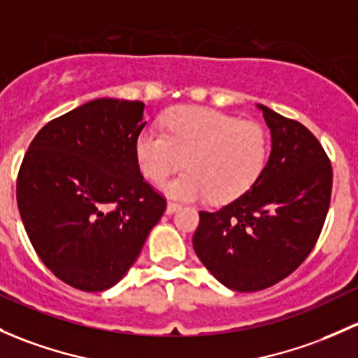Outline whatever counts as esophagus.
Returning a JSON list of instances; mask_svg holds the SVG:
<instances>
[{"label":"esophagus","mask_w":358,"mask_h":358,"mask_svg":"<svg viewBox=\"0 0 358 358\" xmlns=\"http://www.w3.org/2000/svg\"><path fill=\"white\" fill-rule=\"evenodd\" d=\"M180 208H182V206L176 204V202H171V201H169V202H168V206H166V213H168V214H173V213H176V210H178Z\"/></svg>","instance_id":"34e87169"}]
</instances>
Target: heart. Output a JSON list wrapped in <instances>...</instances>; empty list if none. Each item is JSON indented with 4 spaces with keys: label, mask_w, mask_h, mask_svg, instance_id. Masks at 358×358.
<instances>
[{
    "label": "heart",
    "mask_w": 358,
    "mask_h": 358,
    "mask_svg": "<svg viewBox=\"0 0 358 358\" xmlns=\"http://www.w3.org/2000/svg\"><path fill=\"white\" fill-rule=\"evenodd\" d=\"M135 152L141 171L152 182L164 180L185 161L189 171L164 183L173 197H210L224 204L245 194L264 171L269 137L261 123L240 122L209 108L182 106L166 116L164 131L142 130Z\"/></svg>",
    "instance_id": "obj_1"
}]
</instances>
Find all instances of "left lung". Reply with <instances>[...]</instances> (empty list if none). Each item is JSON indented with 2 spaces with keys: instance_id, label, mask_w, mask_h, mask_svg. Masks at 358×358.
I'll return each mask as SVG.
<instances>
[{
  "instance_id": "1",
  "label": "left lung",
  "mask_w": 358,
  "mask_h": 358,
  "mask_svg": "<svg viewBox=\"0 0 358 358\" xmlns=\"http://www.w3.org/2000/svg\"><path fill=\"white\" fill-rule=\"evenodd\" d=\"M273 149L257 182L224 208L201 210L194 250L236 292L280 283L308 257L328 216L333 168L307 127L259 104Z\"/></svg>"
}]
</instances>
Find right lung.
Wrapping results in <instances>:
<instances>
[{"label": "right lung", "mask_w": 358, "mask_h": 358, "mask_svg": "<svg viewBox=\"0 0 358 358\" xmlns=\"http://www.w3.org/2000/svg\"><path fill=\"white\" fill-rule=\"evenodd\" d=\"M141 101L94 99L43 127L25 152L17 204L48 269L82 292L118 283L166 199L138 168Z\"/></svg>", "instance_id": "add662e5"}]
</instances>
